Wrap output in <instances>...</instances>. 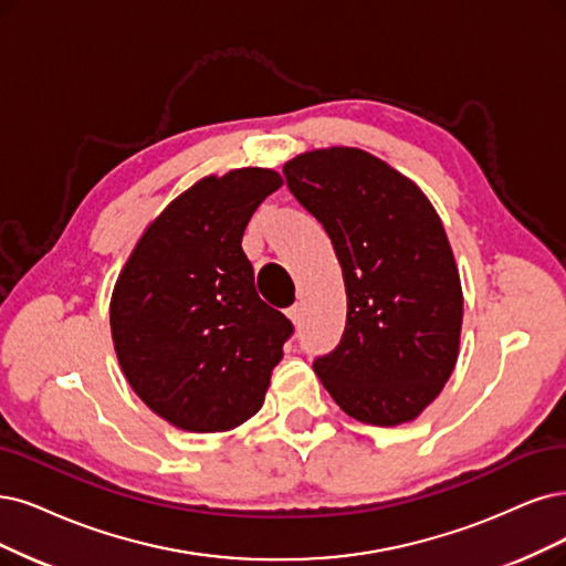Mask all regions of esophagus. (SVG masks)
<instances>
[{
  "label": "esophagus",
  "mask_w": 566,
  "mask_h": 566,
  "mask_svg": "<svg viewBox=\"0 0 566 566\" xmlns=\"http://www.w3.org/2000/svg\"><path fill=\"white\" fill-rule=\"evenodd\" d=\"M286 317L294 322V324H298L301 322V305H291L289 310H286Z\"/></svg>",
  "instance_id": "esophagus-1"
}]
</instances>
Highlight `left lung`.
Masks as SVG:
<instances>
[{
	"mask_svg": "<svg viewBox=\"0 0 566 566\" xmlns=\"http://www.w3.org/2000/svg\"><path fill=\"white\" fill-rule=\"evenodd\" d=\"M284 177L328 233L347 294L343 338L312 368L354 420H415L452 375L462 333V284L441 217L408 177L349 146L301 154Z\"/></svg>",
	"mask_w": 566,
	"mask_h": 566,
	"instance_id": "8db88e82",
	"label": "left lung"
}]
</instances>
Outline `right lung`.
Listing matches in <instances>:
<instances>
[{"mask_svg": "<svg viewBox=\"0 0 566 566\" xmlns=\"http://www.w3.org/2000/svg\"><path fill=\"white\" fill-rule=\"evenodd\" d=\"M280 186L265 167L200 179L149 223L116 280L109 322L125 380L184 431L256 415L294 333L259 298L242 251L251 214Z\"/></svg>", "mask_w": 566, "mask_h": 566, "instance_id": "add662e5", "label": "right lung"}]
</instances>
